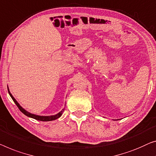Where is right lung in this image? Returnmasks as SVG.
<instances>
[{"label": "right lung", "instance_id": "1", "mask_svg": "<svg viewBox=\"0 0 156 156\" xmlns=\"http://www.w3.org/2000/svg\"><path fill=\"white\" fill-rule=\"evenodd\" d=\"M8 92H9V94L10 95V97H12V100L15 102L16 105H17V107L19 108V109L22 111V112L24 113V115H26L28 117H30V118H34V119L36 120H41V121H51V120H54L57 119V118H59L60 116L62 115V113L64 112V108L62 109V111H60L59 113H58L57 114H56L55 115H50V116H41V115H34V114H32V113H30L29 112H28L25 109L23 108L22 106H21L20 104H19L18 102L16 101V99L14 98L12 95L11 94V93L9 91V89H8Z\"/></svg>", "mask_w": 156, "mask_h": 156}]
</instances>
